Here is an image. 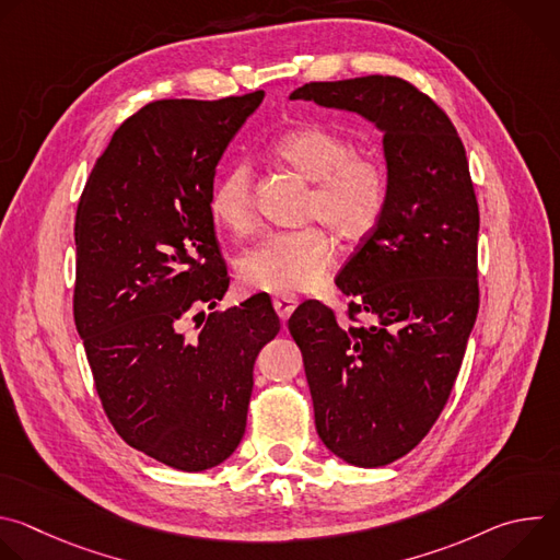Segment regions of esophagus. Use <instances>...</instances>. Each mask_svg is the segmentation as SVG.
I'll return each mask as SVG.
<instances>
[{"label":"esophagus","mask_w":560,"mask_h":560,"mask_svg":"<svg viewBox=\"0 0 560 560\" xmlns=\"http://www.w3.org/2000/svg\"><path fill=\"white\" fill-rule=\"evenodd\" d=\"M272 305H275V310H277L281 322H288L290 314H292L294 307L299 305V299H296L294 294H275Z\"/></svg>","instance_id":"obj_1"}]
</instances>
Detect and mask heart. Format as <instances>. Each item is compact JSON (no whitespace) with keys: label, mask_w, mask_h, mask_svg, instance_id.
<instances>
[{"label":"heart","mask_w":560,"mask_h":560,"mask_svg":"<svg viewBox=\"0 0 560 560\" xmlns=\"http://www.w3.org/2000/svg\"><path fill=\"white\" fill-rule=\"evenodd\" d=\"M277 162L312 188L303 201V221H322L348 244L365 238L378 223L389 190L378 156L354 152L352 141L324 126H296L272 141ZM212 217L232 234L257 225L255 177L246 162L221 173L210 192ZM337 261L332 236L322 225L275 232L238 259V277L253 290L305 292L322 285Z\"/></svg>","instance_id":"heart-1"}]
</instances>
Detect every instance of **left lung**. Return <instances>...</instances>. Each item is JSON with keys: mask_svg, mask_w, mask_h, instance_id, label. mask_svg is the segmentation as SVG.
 <instances>
[{"mask_svg": "<svg viewBox=\"0 0 560 560\" xmlns=\"http://www.w3.org/2000/svg\"><path fill=\"white\" fill-rule=\"evenodd\" d=\"M290 100L363 115L383 130L387 203L337 277L346 322L303 301L288 322L330 452L381 467L441 417L478 314V203L443 108L392 74L310 82Z\"/></svg>", "mask_w": 560, "mask_h": 560, "instance_id": "obj_1", "label": "left lung"}]
</instances>
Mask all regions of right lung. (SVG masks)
I'll list each match as a JSON object with an SVG mask.
<instances>
[{"label": "right lung", "instance_id": "add662e5", "mask_svg": "<svg viewBox=\"0 0 560 560\" xmlns=\"http://www.w3.org/2000/svg\"><path fill=\"white\" fill-rule=\"evenodd\" d=\"M261 102L264 91L145 104L115 130L77 206L72 314L104 412L130 447L184 471L236 450L257 354L281 328L264 292L214 310L230 285L214 168Z\"/></svg>", "mask_w": 560, "mask_h": 560}]
</instances>
